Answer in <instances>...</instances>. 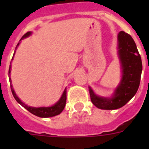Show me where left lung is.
<instances>
[{
    "mask_svg": "<svg viewBox=\"0 0 149 149\" xmlns=\"http://www.w3.org/2000/svg\"><path fill=\"white\" fill-rule=\"evenodd\" d=\"M118 56L121 79L112 96H98L89 86L91 101L99 109L116 110L125 106L135 95L139 87L142 71L141 56L132 36L123 31L118 35Z\"/></svg>",
    "mask_w": 149,
    "mask_h": 149,
    "instance_id": "8db88e82",
    "label": "left lung"
}]
</instances>
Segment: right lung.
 <instances>
[{"label":"right lung","instance_id":"add662e5","mask_svg":"<svg viewBox=\"0 0 149 149\" xmlns=\"http://www.w3.org/2000/svg\"><path fill=\"white\" fill-rule=\"evenodd\" d=\"M31 35V31H29L27 32L26 34H24V36H22V38L20 39V42L17 43V46L15 48V52H14V55H13L12 59L14 58V56H15V52L16 49L18 47V45H20V42L21 41L23 40L24 38H28ZM11 63V62H10ZM10 70H11V65H10L9 66V71H8V77H9V81L10 82V89H11V92H12V94L14 96L15 99L16 100V101L19 104H21L23 107L28 110V111L31 113L32 114L36 116H38L39 118H51V117H54V116H56L59 114V113L63 111V109L65 106V102H66V88H65L64 91H63V94L61 96L60 99L58 100V101L56 102V104H53L52 106L50 107H30L28 106L26 104L23 103V102L21 100L18 98V97L17 96V94L15 93V91H14V88H13L12 84H11V79H10Z\"/></svg>","mask_w":149,"mask_h":149}]
</instances>
